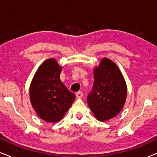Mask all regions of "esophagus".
<instances>
[{
	"instance_id": "34e87169",
	"label": "esophagus",
	"mask_w": 157,
	"mask_h": 157,
	"mask_svg": "<svg viewBox=\"0 0 157 157\" xmlns=\"http://www.w3.org/2000/svg\"><path fill=\"white\" fill-rule=\"evenodd\" d=\"M76 98H80L83 96V93L81 91H78V92H76Z\"/></svg>"
}]
</instances>
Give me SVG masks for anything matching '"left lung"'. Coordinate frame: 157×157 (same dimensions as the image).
<instances>
[{
  "label": "left lung",
  "mask_w": 157,
  "mask_h": 157,
  "mask_svg": "<svg viewBox=\"0 0 157 157\" xmlns=\"http://www.w3.org/2000/svg\"><path fill=\"white\" fill-rule=\"evenodd\" d=\"M94 82L87 96L89 108L96 119L106 121L117 117L126 99L127 86L121 71L111 60L104 58L94 68Z\"/></svg>",
  "instance_id": "8db88e82"
}]
</instances>
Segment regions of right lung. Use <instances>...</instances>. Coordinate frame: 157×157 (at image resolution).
Listing matches in <instances>:
<instances>
[{
  "mask_svg": "<svg viewBox=\"0 0 157 157\" xmlns=\"http://www.w3.org/2000/svg\"><path fill=\"white\" fill-rule=\"evenodd\" d=\"M61 70L55 59H47L36 71L29 88L33 109L40 119L50 123L61 121L76 98L61 81Z\"/></svg>",
  "mask_w": 157,
  "mask_h": 157,
  "instance_id": "add662e5",
  "label": "right lung"
}]
</instances>
